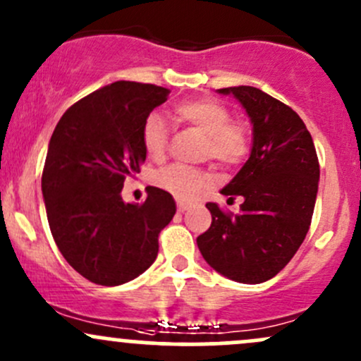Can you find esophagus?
<instances>
[{
    "instance_id": "esophagus-1",
    "label": "esophagus",
    "mask_w": 361,
    "mask_h": 361,
    "mask_svg": "<svg viewBox=\"0 0 361 361\" xmlns=\"http://www.w3.org/2000/svg\"><path fill=\"white\" fill-rule=\"evenodd\" d=\"M188 208H189V203H185V201H177V210L184 213Z\"/></svg>"
}]
</instances>
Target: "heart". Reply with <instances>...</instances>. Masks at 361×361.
Listing matches in <instances>:
<instances>
[{"instance_id": "obj_1", "label": "heart", "mask_w": 361, "mask_h": 361, "mask_svg": "<svg viewBox=\"0 0 361 361\" xmlns=\"http://www.w3.org/2000/svg\"><path fill=\"white\" fill-rule=\"evenodd\" d=\"M173 117L189 123L207 135L203 157L216 165L232 169L243 164L250 153V134L239 122H232L231 111L224 103L213 98L189 99L173 108ZM141 141L146 153L153 160H160L166 151L169 133L166 126L157 114H151L142 123ZM210 173L184 165H170L153 176L157 188L164 189L179 200H192L210 184Z\"/></svg>"}]
</instances>
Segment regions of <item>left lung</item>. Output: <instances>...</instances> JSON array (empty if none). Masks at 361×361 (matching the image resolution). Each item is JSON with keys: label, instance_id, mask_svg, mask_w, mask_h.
Segmentation results:
<instances>
[{"label": "left lung", "instance_id": "8db88e82", "mask_svg": "<svg viewBox=\"0 0 361 361\" xmlns=\"http://www.w3.org/2000/svg\"><path fill=\"white\" fill-rule=\"evenodd\" d=\"M232 94L253 126V148L222 195L243 196L238 215L207 203L212 226L196 243L208 265L243 284H259L284 269L312 224L320 166L300 115L251 86L219 89Z\"/></svg>", "mask_w": 361, "mask_h": 361}]
</instances>
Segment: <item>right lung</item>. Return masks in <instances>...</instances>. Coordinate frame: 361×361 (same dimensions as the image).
<instances>
[{"label":"right lung","instance_id":"add662e5","mask_svg":"<svg viewBox=\"0 0 361 361\" xmlns=\"http://www.w3.org/2000/svg\"><path fill=\"white\" fill-rule=\"evenodd\" d=\"M154 84H108L72 104L49 139L42 197L58 250L87 281L120 286L149 269L158 234L176 215L170 192L149 185L145 203H123L139 172L145 120L169 98Z\"/></svg>","mask_w":361,"mask_h":361}]
</instances>
